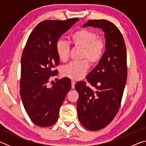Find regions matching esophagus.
<instances>
[{
    "label": "esophagus",
    "mask_w": 146,
    "mask_h": 146,
    "mask_svg": "<svg viewBox=\"0 0 146 146\" xmlns=\"http://www.w3.org/2000/svg\"><path fill=\"white\" fill-rule=\"evenodd\" d=\"M75 81L74 80H71V88L73 89L75 88Z\"/></svg>",
    "instance_id": "esophagus-1"
}]
</instances>
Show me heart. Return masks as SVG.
Instances as JSON below:
<instances>
[{
  "mask_svg": "<svg viewBox=\"0 0 146 146\" xmlns=\"http://www.w3.org/2000/svg\"><path fill=\"white\" fill-rule=\"evenodd\" d=\"M70 41L75 48L82 49L80 58L85 59L69 64L63 68L62 73L72 80H80L88 70L87 60L92 64H97L101 60L105 51L104 40L102 38L98 37V34L94 31L82 28L71 35ZM56 51L61 61L66 62L68 60L70 46L68 42L58 40L56 44Z\"/></svg>",
  "mask_w": 146,
  "mask_h": 146,
  "instance_id": "b5f03b06",
  "label": "heart"
}]
</instances>
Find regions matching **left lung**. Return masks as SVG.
<instances>
[{
    "label": "left lung",
    "instance_id": "left-lung-1",
    "mask_svg": "<svg viewBox=\"0 0 146 146\" xmlns=\"http://www.w3.org/2000/svg\"><path fill=\"white\" fill-rule=\"evenodd\" d=\"M102 29L106 51L98 65L84 81L75 87L79 95L76 102L78 117L84 127L91 131L103 129L117 115L127 80L126 48L123 36L114 24L107 20H91L83 25Z\"/></svg>",
    "mask_w": 146,
    "mask_h": 146
}]
</instances>
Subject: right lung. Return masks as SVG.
Wrapping results in <instances>:
<instances>
[{"instance_id":"right-lung-1","label":"right lung","mask_w":146,"mask_h":146,"mask_svg":"<svg viewBox=\"0 0 146 146\" xmlns=\"http://www.w3.org/2000/svg\"><path fill=\"white\" fill-rule=\"evenodd\" d=\"M78 19L44 21L29 35L21 58L20 94L27 114L38 126L46 127L58 120L59 110L71 88V80L64 77L51 88L48 83L56 75L59 64L56 44L61 35Z\"/></svg>"}]
</instances>
